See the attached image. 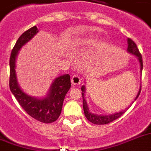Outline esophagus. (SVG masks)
Segmentation results:
<instances>
[{
    "mask_svg": "<svg viewBox=\"0 0 151 151\" xmlns=\"http://www.w3.org/2000/svg\"><path fill=\"white\" fill-rule=\"evenodd\" d=\"M71 83L73 86H78L81 83V78L78 75H73L71 78Z\"/></svg>",
    "mask_w": 151,
    "mask_h": 151,
    "instance_id": "34e87169",
    "label": "esophagus"
}]
</instances>
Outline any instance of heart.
Here are the masks:
<instances>
[{
  "instance_id": "1",
  "label": "heart",
  "mask_w": 151,
  "mask_h": 151,
  "mask_svg": "<svg viewBox=\"0 0 151 151\" xmlns=\"http://www.w3.org/2000/svg\"><path fill=\"white\" fill-rule=\"evenodd\" d=\"M89 41H87V40H85V41H82V42H81L80 46L78 47V48H85L87 46H88L89 44Z\"/></svg>"
}]
</instances>
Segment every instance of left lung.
Here are the masks:
<instances>
[{
    "label": "left lung",
    "mask_w": 151,
    "mask_h": 151,
    "mask_svg": "<svg viewBox=\"0 0 151 151\" xmlns=\"http://www.w3.org/2000/svg\"><path fill=\"white\" fill-rule=\"evenodd\" d=\"M127 44H128V47H127V51L132 55H136L139 60L140 63V70H142V66H143V63H142V55L140 54L139 50L137 47V45L135 44V42L132 40V39H127ZM85 86H82L81 87V95H82V97H83V109H84V112H85V116H86V119H88V121L93 123L94 124H96V125H103V124H108L111 122L116 120L118 118L121 116L126 111V110H124V111H121L118 112V113H115V114H111V115H108V116H98V115H95V114L91 113L89 110H88V105H87V103H86V100H85V96H84V93H85ZM140 92H141V87L139 88V93L137 94L136 97L134 99V101L138 98V96H139Z\"/></svg>",
    "instance_id": "1"
}]
</instances>
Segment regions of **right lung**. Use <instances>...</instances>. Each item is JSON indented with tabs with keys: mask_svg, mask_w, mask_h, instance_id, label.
Instances as JSON below:
<instances>
[{
	"mask_svg": "<svg viewBox=\"0 0 151 151\" xmlns=\"http://www.w3.org/2000/svg\"><path fill=\"white\" fill-rule=\"evenodd\" d=\"M37 33L38 28L36 26L31 27L19 36L14 47L12 48L9 59V88L19 105L30 116L44 124H50L57 120L60 116L63 101L70 88V76L64 74L56 78L51 85L48 96L43 99H37L25 94L20 89L17 83L15 71L17 53L25 43L32 40Z\"/></svg>",
	"mask_w": 151,
	"mask_h": 151,
	"instance_id": "1",
	"label": "right lung"
}]
</instances>
